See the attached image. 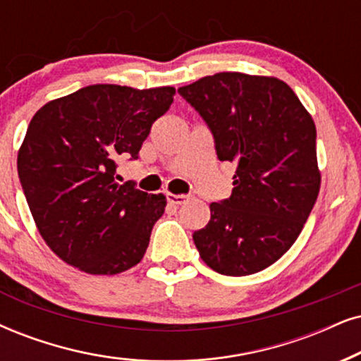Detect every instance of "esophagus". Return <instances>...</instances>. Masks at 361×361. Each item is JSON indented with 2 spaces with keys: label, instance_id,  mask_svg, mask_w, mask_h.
I'll return each instance as SVG.
<instances>
[{
  "label": "esophagus",
  "instance_id": "1",
  "mask_svg": "<svg viewBox=\"0 0 361 361\" xmlns=\"http://www.w3.org/2000/svg\"><path fill=\"white\" fill-rule=\"evenodd\" d=\"M166 200H168V203H171V204H183V203L188 202L190 196L188 195H173V193H168L166 195Z\"/></svg>",
  "mask_w": 361,
  "mask_h": 361
}]
</instances>
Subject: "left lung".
Masks as SVG:
<instances>
[{"label":"left lung","mask_w":361,"mask_h":361,"mask_svg":"<svg viewBox=\"0 0 361 361\" xmlns=\"http://www.w3.org/2000/svg\"><path fill=\"white\" fill-rule=\"evenodd\" d=\"M178 93L207 123L218 159L236 165L231 196L193 233L200 257L226 276L262 271L295 243L320 191L312 116L267 76L216 73Z\"/></svg>","instance_id":"obj_1"}]
</instances>
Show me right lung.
I'll list each match as a JSON object with an SVG mask.
<instances>
[{
  "instance_id": "1",
  "label": "right lung",
  "mask_w": 361,
  "mask_h": 361,
  "mask_svg": "<svg viewBox=\"0 0 361 361\" xmlns=\"http://www.w3.org/2000/svg\"><path fill=\"white\" fill-rule=\"evenodd\" d=\"M173 86L90 85L36 111L18 153V175L39 235L63 262L116 275L141 262L163 195L116 183L118 159H138Z\"/></svg>"
}]
</instances>
